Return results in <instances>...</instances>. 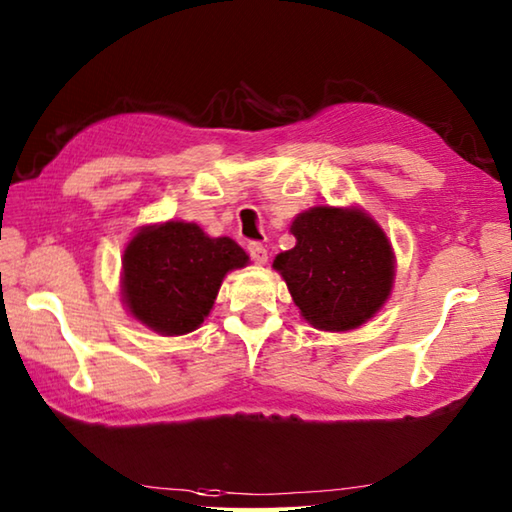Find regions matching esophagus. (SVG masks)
<instances>
[{
    "instance_id": "esophagus-1",
    "label": "esophagus",
    "mask_w": 512,
    "mask_h": 512,
    "mask_svg": "<svg viewBox=\"0 0 512 512\" xmlns=\"http://www.w3.org/2000/svg\"><path fill=\"white\" fill-rule=\"evenodd\" d=\"M248 255L257 266H264L268 262V250L262 244H257V241H250L248 244Z\"/></svg>"
}]
</instances>
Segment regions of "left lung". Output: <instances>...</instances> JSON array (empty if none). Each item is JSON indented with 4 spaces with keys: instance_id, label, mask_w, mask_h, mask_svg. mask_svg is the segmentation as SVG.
Instances as JSON below:
<instances>
[{
    "instance_id": "8db88e82",
    "label": "left lung",
    "mask_w": 512,
    "mask_h": 512,
    "mask_svg": "<svg viewBox=\"0 0 512 512\" xmlns=\"http://www.w3.org/2000/svg\"><path fill=\"white\" fill-rule=\"evenodd\" d=\"M295 246L273 259L313 329H358L394 288L396 255L378 221L358 206H313L291 221Z\"/></svg>"
}]
</instances>
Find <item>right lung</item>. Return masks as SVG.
I'll return each mask as SVG.
<instances>
[{
    "instance_id": "add662e5",
    "label": "right lung",
    "mask_w": 512,
    "mask_h": 512,
    "mask_svg": "<svg viewBox=\"0 0 512 512\" xmlns=\"http://www.w3.org/2000/svg\"><path fill=\"white\" fill-rule=\"evenodd\" d=\"M248 262L237 241L210 237L190 221L141 226L123 253V304L159 336H185L210 315L224 277Z\"/></svg>"
}]
</instances>
